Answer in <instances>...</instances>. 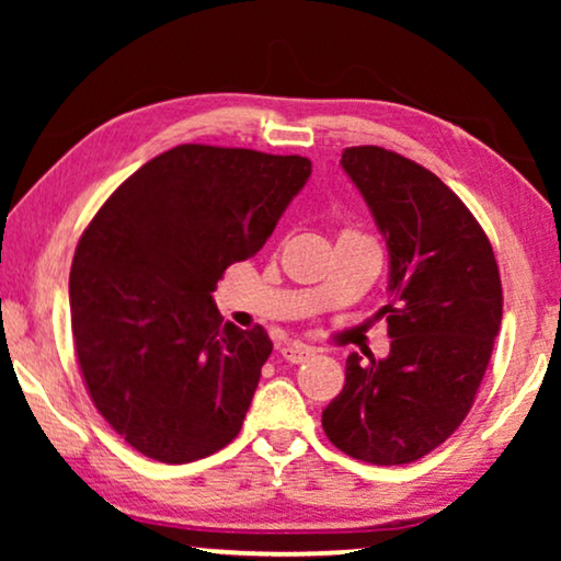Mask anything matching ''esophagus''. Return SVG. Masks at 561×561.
Wrapping results in <instances>:
<instances>
[{"label": "esophagus", "instance_id": "34e87169", "mask_svg": "<svg viewBox=\"0 0 561 561\" xmlns=\"http://www.w3.org/2000/svg\"><path fill=\"white\" fill-rule=\"evenodd\" d=\"M280 355L286 363L298 365V363H304V359H309L313 355V350L306 347V344H286V347L280 350Z\"/></svg>", "mask_w": 561, "mask_h": 561}]
</instances>
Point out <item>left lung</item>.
Here are the masks:
<instances>
[{
  "instance_id": "1",
  "label": "left lung",
  "mask_w": 561,
  "mask_h": 561,
  "mask_svg": "<svg viewBox=\"0 0 561 561\" xmlns=\"http://www.w3.org/2000/svg\"><path fill=\"white\" fill-rule=\"evenodd\" d=\"M388 248V357H347L342 393L321 413L329 442L370 465H409L472 409L503 319L501 273L455 191L398 152H342Z\"/></svg>"
}]
</instances>
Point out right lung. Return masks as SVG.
<instances>
[{
    "label": "right lung",
    "instance_id": "1",
    "mask_svg": "<svg viewBox=\"0 0 561 561\" xmlns=\"http://www.w3.org/2000/svg\"><path fill=\"white\" fill-rule=\"evenodd\" d=\"M311 160L179 145L135 171L73 255L71 327L99 413L145 457H209L240 434L273 342L221 324L214 290L255 255Z\"/></svg>",
    "mask_w": 561,
    "mask_h": 561
}]
</instances>
